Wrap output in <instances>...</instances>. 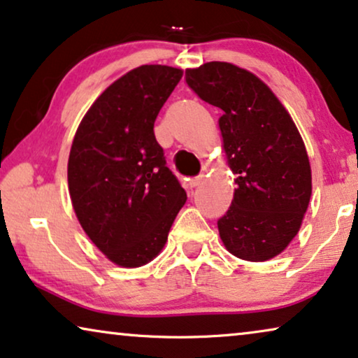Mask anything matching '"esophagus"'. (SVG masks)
Returning a JSON list of instances; mask_svg holds the SVG:
<instances>
[{
  "mask_svg": "<svg viewBox=\"0 0 358 358\" xmlns=\"http://www.w3.org/2000/svg\"><path fill=\"white\" fill-rule=\"evenodd\" d=\"M203 180V176H197V178H192L189 180V185H190V189H194V187H197V185L202 182Z\"/></svg>",
  "mask_w": 358,
  "mask_h": 358,
  "instance_id": "34e87169",
  "label": "esophagus"
}]
</instances>
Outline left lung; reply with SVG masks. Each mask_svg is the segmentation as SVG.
<instances>
[{
  "mask_svg": "<svg viewBox=\"0 0 358 358\" xmlns=\"http://www.w3.org/2000/svg\"><path fill=\"white\" fill-rule=\"evenodd\" d=\"M199 97L222 109L227 164L236 174L231 207L218 220L233 256L264 262L300 231L311 199V166L288 110L254 73L227 62L185 70Z\"/></svg>",
  "mask_w": 358,
  "mask_h": 358,
  "instance_id": "left-lung-1",
  "label": "left lung"
}]
</instances>
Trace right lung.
Segmentation results:
<instances>
[{
	"mask_svg": "<svg viewBox=\"0 0 358 358\" xmlns=\"http://www.w3.org/2000/svg\"><path fill=\"white\" fill-rule=\"evenodd\" d=\"M182 73L166 65L125 73L92 102L73 138V210L87 238L120 267L153 261L187 200L153 130Z\"/></svg>",
	"mask_w": 358,
	"mask_h": 358,
	"instance_id": "right-lung-1",
	"label": "right lung"
}]
</instances>
